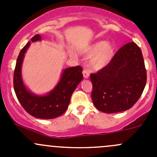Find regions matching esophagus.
I'll return each instance as SVG.
<instances>
[{"label":"esophagus","mask_w":157,"mask_h":157,"mask_svg":"<svg viewBox=\"0 0 157 157\" xmlns=\"http://www.w3.org/2000/svg\"><path fill=\"white\" fill-rule=\"evenodd\" d=\"M83 74L84 78H88V77H90V71H89L87 69H84L83 71Z\"/></svg>","instance_id":"obj_1"}]
</instances>
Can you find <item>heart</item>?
Masks as SVG:
<instances>
[{
    "label": "heart",
    "instance_id": "1",
    "mask_svg": "<svg viewBox=\"0 0 157 157\" xmlns=\"http://www.w3.org/2000/svg\"><path fill=\"white\" fill-rule=\"evenodd\" d=\"M114 46L110 42H98L88 48L87 53L92 55L90 64L93 69H101L112 59Z\"/></svg>",
    "mask_w": 157,
    "mask_h": 157
}]
</instances>
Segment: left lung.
<instances>
[{
  "label": "left lung",
  "mask_w": 157,
  "mask_h": 157,
  "mask_svg": "<svg viewBox=\"0 0 157 157\" xmlns=\"http://www.w3.org/2000/svg\"><path fill=\"white\" fill-rule=\"evenodd\" d=\"M92 100L99 111L115 113L131 109L140 99L147 83L140 48L134 42L121 47L105 67L90 74Z\"/></svg>",
  "instance_id": "obj_1"
}]
</instances>
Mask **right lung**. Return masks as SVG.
<instances>
[{"label":"right lung","instance_id":"right-lung-1","mask_svg":"<svg viewBox=\"0 0 157 157\" xmlns=\"http://www.w3.org/2000/svg\"><path fill=\"white\" fill-rule=\"evenodd\" d=\"M39 34L35 35L31 42L40 40ZM29 42L20 51L13 73V88L16 96L23 108L32 116L43 119L57 118L65 112L70 103L72 93L83 80L80 66L69 67L63 72L59 83L50 93L44 96L33 95L26 90L21 77V65L24 54L29 48Z\"/></svg>","mask_w":157,"mask_h":157}]
</instances>
